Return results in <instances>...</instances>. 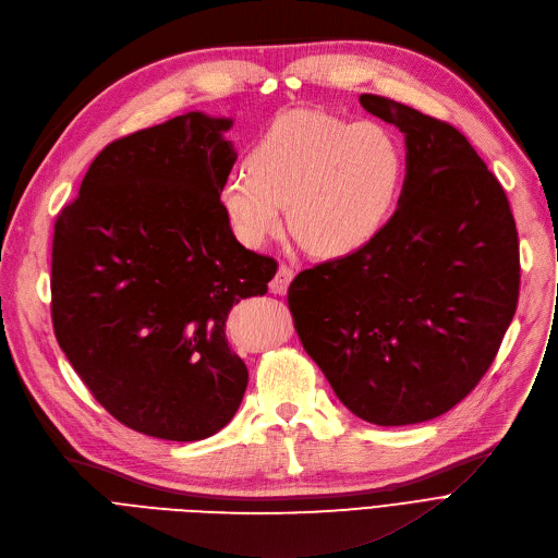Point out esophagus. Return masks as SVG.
Returning a JSON list of instances; mask_svg holds the SVG:
<instances>
[{
  "mask_svg": "<svg viewBox=\"0 0 558 558\" xmlns=\"http://www.w3.org/2000/svg\"><path fill=\"white\" fill-rule=\"evenodd\" d=\"M292 277H294V270H292L290 266H279L275 279L270 281V290H272L275 294H286V290H288Z\"/></svg>",
  "mask_w": 558,
  "mask_h": 558,
  "instance_id": "34e87169",
  "label": "esophagus"
}]
</instances>
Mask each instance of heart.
Listing matches in <instances>:
<instances>
[{
    "instance_id": "b5f03b06",
    "label": "heart",
    "mask_w": 558,
    "mask_h": 558,
    "mask_svg": "<svg viewBox=\"0 0 558 558\" xmlns=\"http://www.w3.org/2000/svg\"><path fill=\"white\" fill-rule=\"evenodd\" d=\"M405 153L389 128L326 112H286L254 142L250 163L220 182L234 236L260 247L288 222L319 256H347L372 243L395 214Z\"/></svg>"
}]
</instances>
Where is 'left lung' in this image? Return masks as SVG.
I'll return each instance as SVG.
<instances>
[{"mask_svg": "<svg viewBox=\"0 0 558 558\" xmlns=\"http://www.w3.org/2000/svg\"><path fill=\"white\" fill-rule=\"evenodd\" d=\"M360 106L405 137L399 207L372 243L294 277L288 306L355 416L410 425L454 408L494 363L518 304V232L460 130L376 94Z\"/></svg>", "mask_w": 558, "mask_h": 558, "instance_id": "8db88e82", "label": "left lung"}]
</instances>
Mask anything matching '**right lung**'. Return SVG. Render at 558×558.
<instances>
[{"mask_svg":"<svg viewBox=\"0 0 558 558\" xmlns=\"http://www.w3.org/2000/svg\"><path fill=\"white\" fill-rule=\"evenodd\" d=\"M232 119L186 112L108 144L53 229L51 317L94 399L148 437L198 441L236 414L247 367L225 322L277 260L220 205Z\"/></svg>","mask_w":558,"mask_h":558,"instance_id":"obj_1","label":"right lung"}]
</instances>
